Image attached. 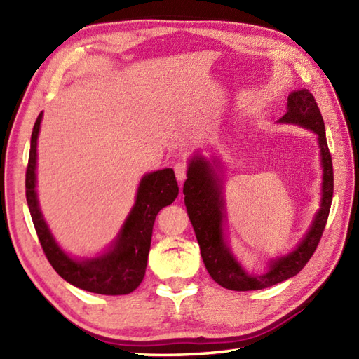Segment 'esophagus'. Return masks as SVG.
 <instances>
[{
    "label": "esophagus",
    "mask_w": 359,
    "mask_h": 359,
    "mask_svg": "<svg viewBox=\"0 0 359 359\" xmlns=\"http://www.w3.org/2000/svg\"><path fill=\"white\" fill-rule=\"evenodd\" d=\"M187 171H188V168H187V163H175V166H174V172H175V177H177V180L180 182H184L185 179H187Z\"/></svg>",
    "instance_id": "obj_1"
}]
</instances>
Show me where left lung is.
<instances>
[{"mask_svg":"<svg viewBox=\"0 0 359 359\" xmlns=\"http://www.w3.org/2000/svg\"><path fill=\"white\" fill-rule=\"evenodd\" d=\"M279 121L301 125L318 135L323 165V199L321 208H319L306 238L292 253L271 261L270 270L261 276H250L243 271L231 255L230 248L226 247L222 230L225 217L222 185H220L216 171L212 170L210 162L199 156H196L188 166V179L184 185L185 205L197 242H199L203 264L207 266L210 276L219 285L234 290V292L261 290L296 276L313 256L330 212L333 197V165L329 147H327L324 120L315 97L307 89L290 94L287 112Z\"/></svg>","mask_w":359,"mask_h":359,"instance_id":"1","label":"left lung"}]
</instances>
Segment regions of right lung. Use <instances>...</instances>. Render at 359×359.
<instances>
[{
    "instance_id": "1",
    "label": "right lung",
    "mask_w": 359,
    "mask_h": 359,
    "mask_svg": "<svg viewBox=\"0 0 359 359\" xmlns=\"http://www.w3.org/2000/svg\"><path fill=\"white\" fill-rule=\"evenodd\" d=\"M43 112L38 116L30 139L29 163L26 170V199L41 248L60 276L69 284L98 294H128L140 285L147 271L148 255L156 216L171 205L179 194L177 180L171 168L154 171L140 180L134 208L129 212L114 247L98 257L74 261L58 247L38 207L35 191L36 139Z\"/></svg>"
}]
</instances>
